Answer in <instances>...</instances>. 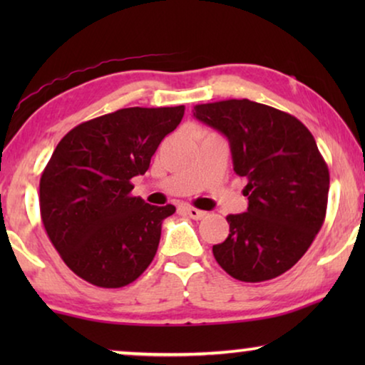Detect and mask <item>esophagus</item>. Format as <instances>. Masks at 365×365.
Wrapping results in <instances>:
<instances>
[{
    "label": "esophagus",
    "mask_w": 365,
    "mask_h": 365,
    "mask_svg": "<svg viewBox=\"0 0 365 365\" xmlns=\"http://www.w3.org/2000/svg\"><path fill=\"white\" fill-rule=\"evenodd\" d=\"M184 212H186L189 217L196 219V221H199V219H202L204 216H206V212L201 211V209L192 207V206H184Z\"/></svg>",
    "instance_id": "obj_1"
}]
</instances>
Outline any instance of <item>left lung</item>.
Instances as JSON below:
<instances>
[{
	"mask_svg": "<svg viewBox=\"0 0 365 365\" xmlns=\"http://www.w3.org/2000/svg\"><path fill=\"white\" fill-rule=\"evenodd\" d=\"M194 116L229 139L249 206L229 214V236L212 246L219 266L242 282L281 276L321 231L329 168L311 131L292 114L249 99L197 104Z\"/></svg>",
	"mask_w": 365,
	"mask_h": 365,
	"instance_id": "obj_1",
	"label": "left lung"
}]
</instances>
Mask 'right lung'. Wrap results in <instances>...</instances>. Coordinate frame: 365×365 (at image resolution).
<instances>
[{"label": "right lung", "instance_id": "obj_1", "mask_svg": "<svg viewBox=\"0 0 365 365\" xmlns=\"http://www.w3.org/2000/svg\"><path fill=\"white\" fill-rule=\"evenodd\" d=\"M184 116V106L124 108L73 128L58 143L39 181V211L49 241L84 281L118 289L156 256L173 204L133 196L131 179Z\"/></svg>", "mask_w": 365, "mask_h": 365}]
</instances>
